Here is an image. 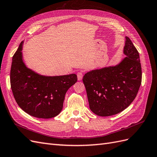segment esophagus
Instances as JSON below:
<instances>
[{"mask_svg":"<svg viewBox=\"0 0 157 157\" xmlns=\"http://www.w3.org/2000/svg\"><path fill=\"white\" fill-rule=\"evenodd\" d=\"M83 77V72L82 71H80L77 73V78L78 80H81Z\"/></svg>","mask_w":157,"mask_h":157,"instance_id":"34e87169","label":"esophagus"}]
</instances>
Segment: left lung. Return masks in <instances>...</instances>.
<instances>
[{
	"instance_id": "8db88e82",
	"label": "left lung",
	"mask_w": 157,
	"mask_h": 157,
	"mask_svg": "<svg viewBox=\"0 0 157 157\" xmlns=\"http://www.w3.org/2000/svg\"><path fill=\"white\" fill-rule=\"evenodd\" d=\"M124 54L120 63L95 69L82 78L90 109L101 117L116 115L134 100L141 84V67L138 52L126 36Z\"/></svg>"
}]
</instances>
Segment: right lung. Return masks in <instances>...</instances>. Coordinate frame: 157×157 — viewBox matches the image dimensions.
Segmentation results:
<instances>
[{
	"label": "right lung",
	"mask_w": 157,
	"mask_h": 157,
	"mask_svg": "<svg viewBox=\"0 0 157 157\" xmlns=\"http://www.w3.org/2000/svg\"><path fill=\"white\" fill-rule=\"evenodd\" d=\"M21 42L12 58L10 84L17 105L31 116L53 118L63 109L65 94L77 81V76L41 75L26 67L23 61Z\"/></svg>",
	"instance_id": "add662e5"
}]
</instances>
